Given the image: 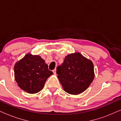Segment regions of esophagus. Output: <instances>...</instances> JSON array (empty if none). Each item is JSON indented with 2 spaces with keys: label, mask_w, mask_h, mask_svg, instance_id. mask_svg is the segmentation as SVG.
Here are the masks:
<instances>
[{
  "label": "esophagus",
  "mask_w": 121,
  "mask_h": 121,
  "mask_svg": "<svg viewBox=\"0 0 121 121\" xmlns=\"http://www.w3.org/2000/svg\"><path fill=\"white\" fill-rule=\"evenodd\" d=\"M53 74H54V75H56V69H54V70H53Z\"/></svg>",
  "instance_id": "34e87169"
}]
</instances>
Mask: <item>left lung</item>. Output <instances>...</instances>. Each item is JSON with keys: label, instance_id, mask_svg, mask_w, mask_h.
<instances>
[{"label": "left lung", "instance_id": "8db88e82", "mask_svg": "<svg viewBox=\"0 0 121 121\" xmlns=\"http://www.w3.org/2000/svg\"><path fill=\"white\" fill-rule=\"evenodd\" d=\"M56 72L64 91L72 95L86 90L94 79L93 63L79 53L66 56Z\"/></svg>", "mask_w": 121, "mask_h": 121}]
</instances>
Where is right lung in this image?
<instances>
[{"label":"right lung","instance_id":"obj_1","mask_svg":"<svg viewBox=\"0 0 121 121\" xmlns=\"http://www.w3.org/2000/svg\"><path fill=\"white\" fill-rule=\"evenodd\" d=\"M15 79L19 86L28 93L40 91L53 72L39 56L27 54L14 66Z\"/></svg>","mask_w":121,"mask_h":121}]
</instances>
